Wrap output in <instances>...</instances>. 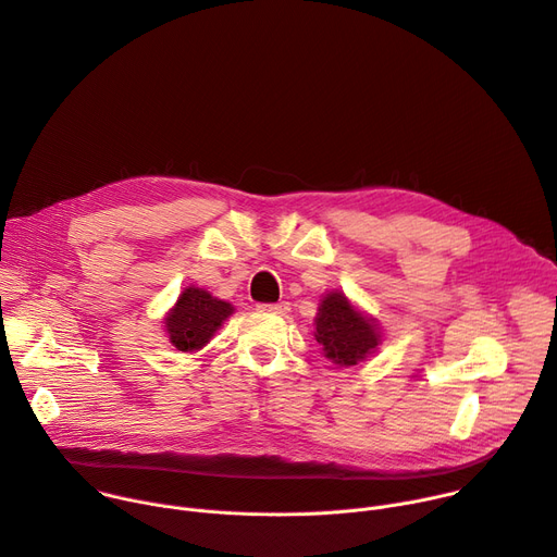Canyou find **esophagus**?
I'll list each match as a JSON object with an SVG mask.
<instances>
[{"label":"esophagus","mask_w":557,"mask_h":557,"mask_svg":"<svg viewBox=\"0 0 557 557\" xmlns=\"http://www.w3.org/2000/svg\"><path fill=\"white\" fill-rule=\"evenodd\" d=\"M261 312H270V314H287L289 312V304L281 301V304H259L256 306Z\"/></svg>","instance_id":"obj_1"}]
</instances>
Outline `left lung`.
I'll return each mask as SVG.
<instances>
[{"mask_svg": "<svg viewBox=\"0 0 557 557\" xmlns=\"http://www.w3.org/2000/svg\"><path fill=\"white\" fill-rule=\"evenodd\" d=\"M317 341L330 361L357 366L379 346V332L372 321L361 317L341 292L327 294L317 314Z\"/></svg>", "mask_w": 557, "mask_h": 557, "instance_id": "8db88e82", "label": "left lung"}]
</instances>
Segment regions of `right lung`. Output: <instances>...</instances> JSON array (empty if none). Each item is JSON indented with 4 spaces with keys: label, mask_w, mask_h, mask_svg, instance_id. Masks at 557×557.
I'll list each match as a JSON object with an SVG mask.
<instances>
[{
    "label": "right lung",
    "mask_w": 557,
    "mask_h": 557,
    "mask_svg": "<svg viewBox=\"0 0 557 557\" xmlns=\"http://www.w3.org/2000/svg\"><path fill=\"white\" fill-rule=\"evenodd\" d=\"M232 312L230 304L219 301L205 289L187 287L178 296L176 308L164 319L171 344L183 352L202 348Z\"/></svg>",
    "instance_id": "1"
}]
</instances>
